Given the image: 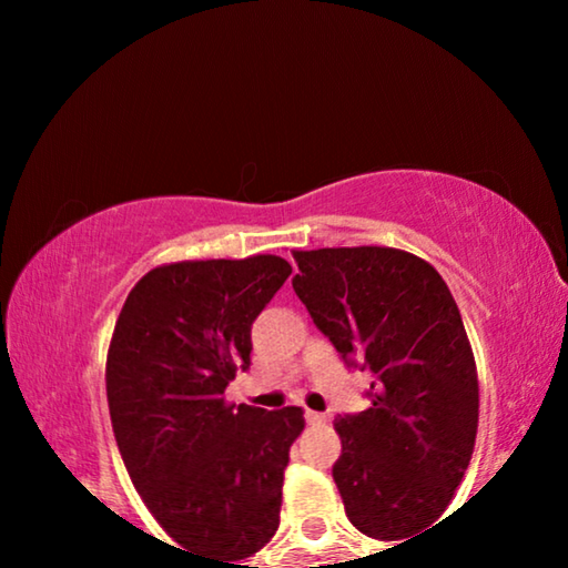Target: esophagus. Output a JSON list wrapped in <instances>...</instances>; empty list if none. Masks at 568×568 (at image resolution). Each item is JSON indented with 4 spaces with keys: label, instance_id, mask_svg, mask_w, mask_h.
<instances>
[{
    "label": "esophagus",
    "instance_id": "esophagus-1",
    "mask_svg": "<svg viewBox=\"0 0 568 568\" xmlns=\"http://www.w3.org/2000/svg\"><path fill=\"white\" fill-rule=\"evenodd\" d=\"M305 420L311 423V426H321V423H325V416L318 410H305Z\"/></svg>",
    "mask_w": 568,
    "mask_h": 568
}]
</instances>
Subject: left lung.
Listing matches in <instances>:
<instances>
[{"instance_id":"left-lung-1","label":"left lung","mask_w":568,"mask_h":568,"mask_svg":"<svg viewBox=\"0 0 568 568\" xmlns=\"http://www.w3.org/2000/svg\"><path fill=\"white\" fill-rule=\"evenodd\" d=\"M293 257V287L313 323L345 363L376 376L371 408L335 420L345 514L381 541L416 538L446 511L476 444L478 376L458 305L436 267L406 250Z\"/></svg>"}]
</instances>
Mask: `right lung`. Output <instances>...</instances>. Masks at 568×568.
Instances as JSON below:
<instances>
[{"mask_svg": "<svg viewBox=\"0 0 568 568\" xmlns=\"http://www.w3.org/2000/svg\"><path fill=\"white\" fill-rule=\"evenodd\" d=\"M291 273L277 255L160 265L114 323L104 381L124 468L180 551L215 568H257L240 561L281 524L303 408L235 406L225 388L250 368L253 321Z\"/></svg>", "mask_w": 568, "mask_h": 568, "instance_id": "add662e5", "label": "right lung"}]
</instances>
